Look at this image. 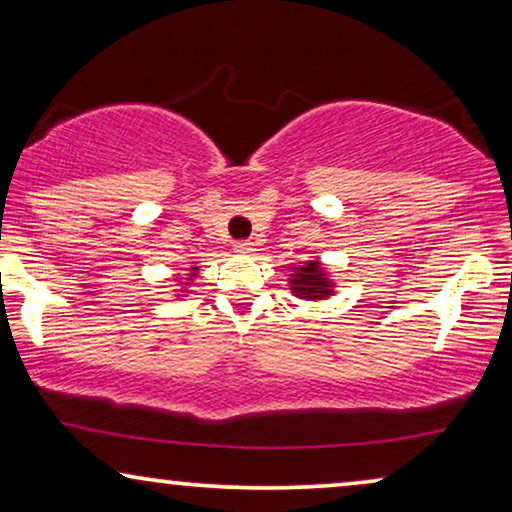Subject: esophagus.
I'll return each mask as SVG.
<instances>
[{
    "label": "esophagus",
    "mask_w": 512,
    "mask_h": 512,
    "mask_svg": "<svg viewBox=\"0 0 512 512\" xmlns=\"http://www.w3.org/2000/svg\"><path fill=\"white\" fill-rule=\"evenodd\" d=\"M233 247H235L237 254H242V256H249L251 251H256V249H254V244H251V242H235Z\"/></svg>",
    "instance_id": "esophagus-1"
}]
</instances>
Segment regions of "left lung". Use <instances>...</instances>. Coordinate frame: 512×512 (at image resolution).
<instances>
[{
    "label": "left lung",
    "mask_w": 512,
    "mask_h": 512,
    "mask_svg": "<svg viewBox=\"0 0 512 512\" xmlns=\"http://www.w3.org/2000/svg\"><path fill=\"white\" fill-rule=\"evenodd\" d=\"M286 282H289V291L300 300H314L317 303V300L335 296V279L319 258L291 265Z\"/></svg>",
    "instance_id": "8db88e82"
}]
</instances>
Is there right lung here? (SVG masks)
<instances>
[{
    "instance_id": "1",
    "label": "right lung",
    "mask_w": 512,
    "mask_h": 512,
    "mask_svg": "<svg viewBox=\"0 0 512 512\" xmlns=\"http://www.w3.org/2000/svg\"><path fill=\"white\" fill-rule=\"evenodd\" d=\"M198 272H200V265H191L184 277H181V275L172 277L174 282H177V289H174V298H186L188 296V289H191V284L195 282V277H198Z\"/></svg>"
}]
</instances>
